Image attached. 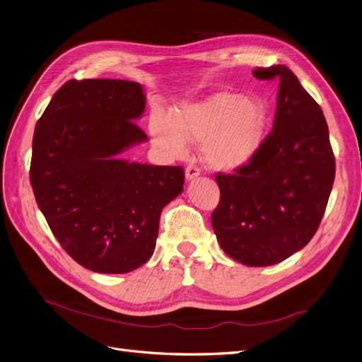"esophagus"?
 Listing matches in <instances>:
<instances>
[{"instance_id": "esophagus-1", "label": "esophagus", "mask_w": 362, "mask_h": 362, "mask_svg": "<svg viewBox=\"0 0 362 362\" xmlns=\"http://www.w3.org/2000/svg\"><path fill=\"white\" fill-rule=\"evenodd\" d=\"M197 176H199V168L197 167V165H194V164H189L188 167H186V170H185V177H186V180H192V179H195Z\"/></svg>"}]
</instances>
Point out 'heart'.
Masks as SVG:
<instances>
[{
    "label": "heart",
    "mask_w": 362,
    "mask_h": 362,
    "mask_svg": "<svg viewBox=\"0 0 362 362\" xmlns=\"http://www.w3.org/2000/svg\"><path fill=\"white\" fill-rule=\"evenodd\" d=\"M269 124L267 105L234 92L213 95L182 105L173 117L156 113L151 119L153 143L171 156H182L188 141L203 144L209 167L231 171L257 155Z\"/></svg>",
    "instance_id": "1"
}]
</instances>
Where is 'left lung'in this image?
Listing matches in <instances>:
<instances>
[{
    "instance_id": "obj_1",
    "label": "left lung",
    "mask_w": 362,
    "mask_h": 362,
    "mask_svg": "<svg viewBox=\"0 0 362 362\" xmlns=\"http://www.w3.org/2000/svg\"><path fill=\"white\" fill-rule=\"evenodd\" d=\"M279 80L273 131L234 174H216L211 226L222 250L249 267L274 265L303 249L322 221L336 159L322 109L285 65L255 69Z\"/></svg>"
}]
</instances>
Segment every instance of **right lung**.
Segmentation results:
<instances>
[{"label":"right lung","mask_w":362,"mask_h":362,"mask_svg":"<svg viewBox=\"0 0 362 362\" xmlns=\"http://www.w3.org/2000/svg\"><path fill=\"white\" fill-rule=\"evenodd\" d=\"M144 107L140 83L69 80L35 125V202L64 250L90 272L122 274L149 261L160 211L183 191L182 167L117 158L147 140L136 124Z\"/></svg>","instance_id":"add662e5"}]
</instances>
